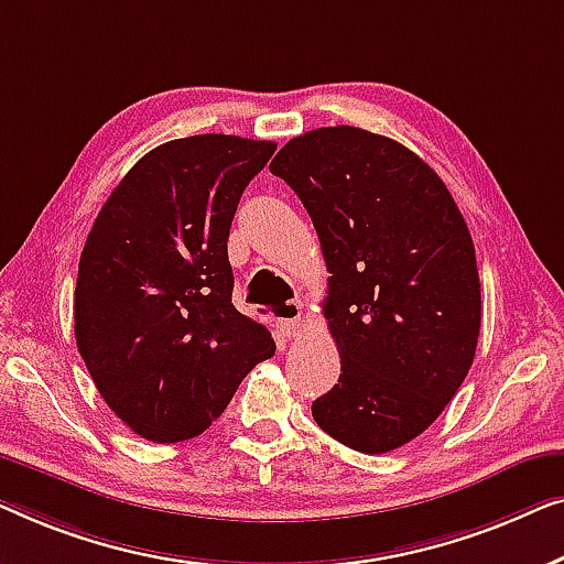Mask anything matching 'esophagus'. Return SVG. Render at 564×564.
I'll list each match as a JSON object with an SVG mask.
<instances>
[{
	"label": "esophagus",
	"mask_w": 564,
	"mask_h": 564,
	"mask_svg": "<svg viewBox=\"0 0 564 564\" xmlns=\"http://www.w3.org/2000/svg\"><path fill=\"white\" fill-rule=\"evenodd\" d=\"M301 324H304V314H301V301H285L283 316L279 322H275V327H279V332L285 339H291V337L299 335Z\"/></svg>",
	"instance_id": "esophagus-1"
}]
</instances>
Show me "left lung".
<instances>
[{
  "label": "left lung",
  "instance_id": "1",
  "mask_svg": "<svg viewBox=\"0 0 564 564\" xmlns=\"http://www.w3.org/2000/svg\"><path fill=\"white\" fill-rule=\"evenodd\" d=\"M306 206L332 273L324 316L339 380L312 403L329 437L383 455L463 386L480 335L470 229L416 153L360 127H319L271 163Z\"/></svg>",
  "mask_w": 564,
  "mask_h": 564
}]
</instances>
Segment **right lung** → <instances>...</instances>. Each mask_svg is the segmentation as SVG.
Instances as JSON below:
<instances>
[{
  "mask_svg": "<svg viewBox=\"0 0 564 564\" xmlns=\"http://www.w3.org/2000/svg\"><path fill=\"white\" fill-rule=\"evenodd\" d=\"M275 142L194 134L150 150L86 237L74 293L78 352L134 434L209 430L275 343L232 304L229 227Z\"/></svg>",
  "mask_w": 564,
  "mask_h": 564,
  "instance_id": "add662e5",
  "label": "right lung"
}]
</instances>
